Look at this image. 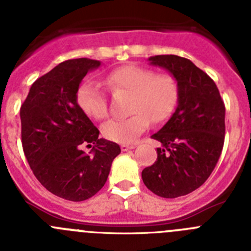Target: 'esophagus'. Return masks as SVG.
<instances>
[{"label": "esophagus", "instance_id": "1", "mask_svg": "<svg viewBox=\"0 0 251 251\" xmlns=\"http://www.w3.org/2000/svg\"><path fill=\"white\" fill-rule=\"evenodd\" d=\"M133 148H136V146H134V145H122L121 146V150L123 151V152H126V151L133 150Z\"/></svg>", "mask_w": 251, "mask_h": 251}]
</instances>
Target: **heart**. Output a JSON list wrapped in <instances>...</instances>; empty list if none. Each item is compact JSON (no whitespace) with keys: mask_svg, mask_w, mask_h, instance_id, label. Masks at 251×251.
Instances as JSON below:
<instances>
[{"mask_svg":"<svg viewBox=\"0 0 251 251\" xmlns=\"http://www.w3.org/2000/svg\"><path fill=\"white\" fill-rule=\"evenodd\" d=\"M113 93L132 95L128 118L109 119L101 126V134L115 143H132L147 129L150 121L159 124L174 114L178 103L177 80L170 74H158L145 66L123 65L114 69L105 77ZM76 103L84 114L100 121L108 115V98L95 81H84L76 92Z\"/></svg>","mask_w":251,"mask_h":251,"instance_id":"obj_1","label":"heart"}]
</instances>
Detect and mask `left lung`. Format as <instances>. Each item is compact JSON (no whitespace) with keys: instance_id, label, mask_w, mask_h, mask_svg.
Wrapping results in <instances>:
<instances>
[{"instance_id":"8db88e82","label":"left lung","mask_w":251,"mask_h":251,"mask_svg":"<svg viewBox=\"0 0 251 251\" xmlns=\"http://www.w3.org/2000/svg\"><path fill=\"white\" fill-rule=\"evenodd\" d=\"M150 61L174 75L179 97L170 121L151 136L162 148L142 179L157 196L175 199L195 191L214 171L225 141V104L215 81L186 57L157 55Z\"/></svg>"}]
</instances>
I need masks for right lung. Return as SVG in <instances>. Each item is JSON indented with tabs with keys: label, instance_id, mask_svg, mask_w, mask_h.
<instances>
[{
	"label": "right lung",
	"instance_id": "right-lung-1",
	"mask_svg": "<svg viewBox=\"0 0 251 251\" xmlns=\"http://www.w3.org/2000/svg\"><path fill=\"white\" fill-rule=\"evenodd\" d=\"M99 65L86 57L60 63L31 85L20 109L22 148L35 177L51 194L75 202L103 187L121 153L117 143L98 138V128L76 103L79 84ZM81 144L94 145L93 154Z\"/></svg>",
	"mask_w": 251,
	"mask_h": 251
}]
</instances>
